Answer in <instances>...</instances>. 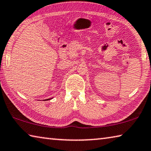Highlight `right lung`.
<instances>
[{"mask_svg":"<svg viewBox=\"0 0 151 151\" xmlns=\"http://www.w3.org/2000/svg\"><path fill=\"white\" fill-rule=\"evenodd\" d=\"M50 99H52V98H51V99H45V101H47V100H50Z\"/></svg>","mask_w":151,"mask_h":151,"instance_id":"right-lung-1","label":"right lung"}]
</instances>
